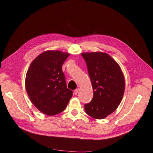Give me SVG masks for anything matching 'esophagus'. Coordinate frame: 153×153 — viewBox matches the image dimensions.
<instances>
[{
	"mask_svg": "<svg viewBox=\"0 0 153 153\" xmlns=\"http://www.w3.org/2000/svg\"><path fill=\"white\" fill-rule=\"evenodd\" d=\"M79 91V89H76V90H74V94H75V95H77V94H78Z\"/></svg>",
	"mask_w": 153,
	"mask_h": 153,
	"instance_id": "esophagus-1",
	"label": "esophagus"
}]
</instances>
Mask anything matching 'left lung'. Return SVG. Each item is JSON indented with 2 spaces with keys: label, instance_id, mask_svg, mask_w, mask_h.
Masks as SVG:
<instances>
[{
  "label": "left lung",
  "instance_id": "obj_1",
  "mask_svg": "<svg viewBox=\"0 0 153 153\" xmlns=\"http://www.w3.org/2000/svg\"><path fill=\"white\" fill-rule=\"evenodd\" d=\"M81 55L87 64L94 94L84 109L89 116L102 119L112 113L122 101L125 89L123 73L117 62L105 52H83Z\"/></svg>",
  "mask_w": 153,
  "mask_h": 153
}]
</instances>
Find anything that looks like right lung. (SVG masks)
<instances>
[{"label":"right lung","instance_id":"obj_1","mask_svg":"<svg viewBox=\"0 0 153 153\" xmlns=\"http://www.w3.org/2000/svg\"><path fill=\"white\" fill-rule=\"evenodd\" d=\"M69 54L47 51L32 62L25 77V89L31 102L44 114L61 113L72 96L67 88L62 65Z\"/></svg>","mask_w":153,"mask_h":153}]
</instances>
